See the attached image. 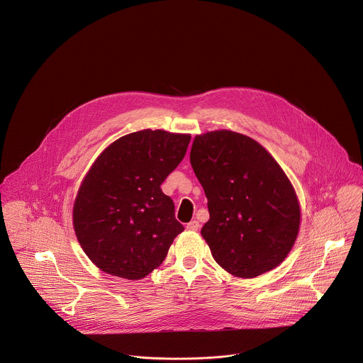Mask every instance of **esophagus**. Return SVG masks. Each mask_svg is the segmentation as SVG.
I'll return each instance as SVG.
<instances>
[{"label":"esophagus","mask_w":363,"mask_h":363,"mask_svg":"<svg viewBox=\"0 0 363 363\" xmlns=\"http://www.w3.org/2000/svg\"><path fill=\"white\" fill-rule=\"evenodd\" d=\"M186 228L191 231H198L199 230V223L198 221H191L186 224Z\"/></svg>","instance_id":"34e87169"}]
</instances>
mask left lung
<instances>
[{
	"label": "left lung",
	"mask_w": 363,
	"mask_h": 363,
	"mask_svg": "<svg viewBox=\"0 0 363 363\" xmlns=\"http://www.w3.org/2000/svg\"><path fill=\"white\" fill-rule=\"evenodd\" d=\"M191 165L208 199L201 234L228 273L251 279L277 267L300 224L296 192L272 155L231 130L194 139Z\"/></svg>",
	"instance_id": "obj_1"
}]
</instances>
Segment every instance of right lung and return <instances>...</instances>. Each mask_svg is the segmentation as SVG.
<instances>
[{
  "instance_id": "1",
  "label": "right lung",
  "mask_w": 363,
  "mask_h": 363,
  "mask_svg": "<svg viewBox=\"0 0 363 363\" xmlns=\"http://www.w3.org/2000/svg\"><path fill=\"white\" fill-rule=\"evenodd\" d=\"M189 140V135L145 129L100 153L73 208L77 240L100 270L139 280L162 264L184 227L161 185L184 160Z\"/></svg>"
}]
</instances>
